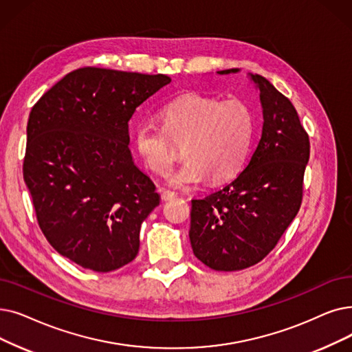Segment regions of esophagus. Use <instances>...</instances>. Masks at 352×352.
Wrapping results in <instances>:
<instances>
[{
    "label": "esophagus",
    "mask_w": 352,
    "mask_h": 352,
    "mask_svg": "<svg viewBox=\"0 0 352 352\" xmlns=\"http://www.w3.org/2000/svg\"><path fill=\"white\" fill-rule=\"evenodd\" d=\"M177 197V192L171 191V190H162L161 191V198L164 201H170V200H174V198Z\"/></svg>",
    "instance_id": "esophagus-1"
}]
</instances>
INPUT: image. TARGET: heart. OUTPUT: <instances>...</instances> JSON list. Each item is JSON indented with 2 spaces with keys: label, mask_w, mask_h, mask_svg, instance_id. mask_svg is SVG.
I'll return each instance as SVG.
<instances>
[{
  "label": "heart",
  "mask_w": 352,
  "mask_h": 352,
  "mask_svg": "<svg viewBox=\"0 0 352 352\" xmlns=\"http://www.w3.org/2000/svg\"><path fill=\"white\" fill-rule=\"evenodd\" d=\"M162 128L140 125L133 142L146 168L165 175L182 152L188 157L168 181L175 187L221 182L234 177L252 144L253 115L239 99L219 102L186 95L161 109Z\"/></svg>",
  "instance_id": "obj_1"
}]
</instances>
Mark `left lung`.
Wrapping results in <instances>:
<instances>
[{
  "instance_id": "left-lung-1",
  "label": "left lung",
  "mask_w": 352,
  "mask_h": 352,
  "mask_svg": "<svg viewBox=\"0 0 352 352\" xmlns=\"http://www.w3.org/2000/svg\"><path fill=\"white\" fill-rule=\"evenodd\" d=\"M250 76L261 90V140L234 179L191 201L192 252L212 270H241L263 261L302 204L309 136L292 102L263 76Z\"/></svg>"
}]
</instances>
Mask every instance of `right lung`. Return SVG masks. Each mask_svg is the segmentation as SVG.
I'll use <instances>...</instances> for the list:
<instances>
[{
	"instance_id": "1",
	"label": "right lung",
	"mask_w": 352,
	"mask_h": 352,
	"mask_svg": "<svg viewBox=\"0 0 352 352\" xmlns=\"http://www.w3.org/2000/svg\"><path fill=\"white\" fill-rule=\"evenodd\" d=\"M170 82L165 74L82 67L30 112L23 175L38 226L85 269L112 272L138 254L142 221L160 195L132 161L128 124Z\"/></svg>"
}]
</instances>
